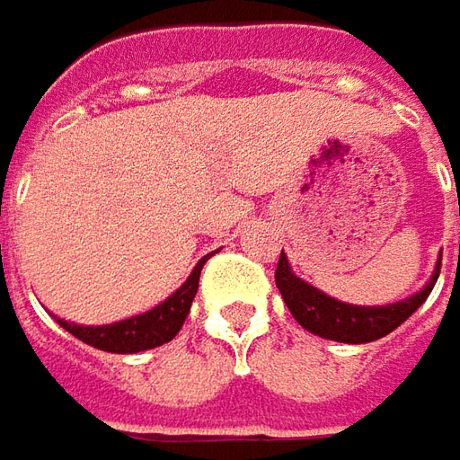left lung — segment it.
<instances>
[{
	"label": "left lung",
	"instance_id": "1",
	"mask_svg": "<svg viewBox=\"0 0 460 460\" xmlns=\"http://www.w3.org/2000/svg\"><path fill=\"white\" fill-rule=\"evenodd\" d=\"M438 276L440 263L433 270L430 280L425 283L423 291L412 294L405 301L387 304V306H354V304H344V301L322 294L319 288L298 279L288 266V258L280 251L276 286H279L288 311L306 332L316 334V337L332 339V341H344V344H367V341L387 337L400 323L408 322L410 316L423 306V301L430 296Z\"/></svg>",
	"mask_w": 460,
	"mask_h": 460
}]
</instances>
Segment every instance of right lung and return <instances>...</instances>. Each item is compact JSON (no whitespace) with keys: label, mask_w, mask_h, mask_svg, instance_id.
<instances>
[{"label":"right lung","mask_w":460,"mask_h":460,"mask_svg":"<svg viewBox=\"0 0 460 460\" xmlns=\"http://www.w3.org/2000/svg\"><path fill=\"white\" fill-rule=\"evenodd\" d=\"M209 255H205L194 266L190 279L184 280L174 294L169 296L166 301H162L159 306L146 311V314H138V316H131V319H123V322L116 323H106V326H80V323L63 322V319H58V323L63 326L65 332H70L73 337H78L80 341L91 344L95 349H103V352L137 354L144 352V349L162 347V344L177 337V332H180L187 314L192 309L194 294H197V286H199V273H202V266L208 263Z\"/></svg>","instance_id":"obj_1"}]
</instances>
